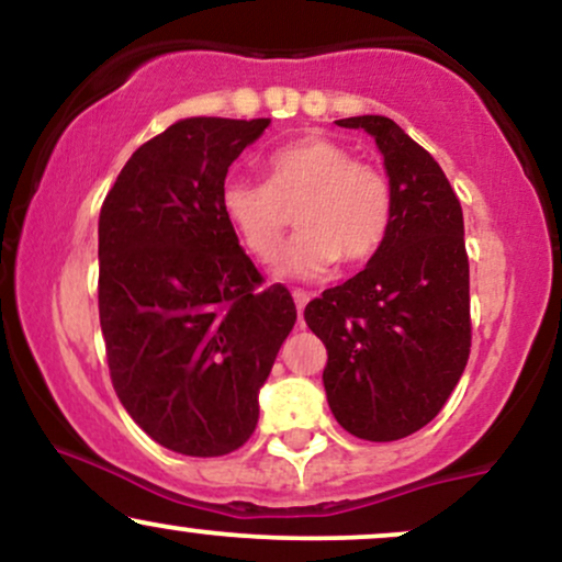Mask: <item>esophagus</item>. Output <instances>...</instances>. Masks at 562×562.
Listing matches in <instances>:
<instances>
[{
    "label": "esophagus",
    "instance_id": "1",
    "mask_svg": "<svg viewBox=\"0 0 562 562\" xmlns=\"http://www.w3.org/2000/svg\"><path fill=\"white\" fill-rule=\"evenodd\" d=\"M308 299H312V295H308V293H306V290H293V301H295V308H299V319H301L303 308H306V303H308Z\"/></svg>",
    "mask_w": 562,
    "mask_h": 562
}]
</instances>
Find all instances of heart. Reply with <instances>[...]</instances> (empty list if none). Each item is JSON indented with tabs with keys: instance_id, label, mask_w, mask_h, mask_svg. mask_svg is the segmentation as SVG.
<instances>
[{
	"instance_id": "heart-1",
	"label": "heart",
	"mask_w": 562,
	"mask_h": 562,
	"mask_svg": "<svg viewBox=\"0 0 562 562\" xmlns=\"http://www.w3.org/2000/svg\"><path fill=\"white\" fill-rule=\"evenodd\" d=\"M295 211L299 235L280 261L288 277H322L338 263L370 261L393 222L389 177L359 164L348 147L327 137H301L263 160V184L229 182L222 214L254 261L280 250Z\"/></svg>"
}]
</instances>
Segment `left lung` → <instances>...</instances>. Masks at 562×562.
<instances>
[{
  "label": "left lung",
  "instance_id": "obj_1",
  "mask_svg": "<svg viewBox=\"0 0 562 562\" xmlns=\"http://www.w3.org/2000/svg\"><path fill=\"white\" fill-rule=\"evenodd\" d=\"M335 124L375 137L393 222L362 272L308 301L303 319L327 348L322 380L335 420L364 441H396L441 412L470 357L462 205L434 156L391 119Z\"/></svg>",
  "mask_w": 562,
  "mask_h": 562
}]
</instances>
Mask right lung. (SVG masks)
Returning a JSON list of instances; mask_svg holds the SVG:
<instances>
[{
  "mask_svg": "<svg viewBox=\"0 0 562 562\" xmlns=\"http://www.w3.org/2000/svg\"><path fill=\"white\" fill-rule=\"evenodd\" d=\"M272 121L184 119L137 147L100 209V327L113 389L160 447L240 449L295 325L222 214L227 171Z\"/></svg>",
  "mask_w": 562,
  "mask_h": 562,
  "instance_id": "add662e5",
  "label": "right lung"
}]
</instances>
